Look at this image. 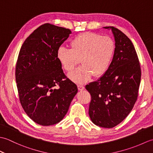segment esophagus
<instances>
[{"instance_id": "esophagus-1", "label": "esophagus", "mask_w": 153, "mask_h": 153, "mask_svg": "<svg viewBox=\"0 0 153 153\" xmlns=\"http://www.w3.org/2000/svg\"><path fill=\"white\" fill-rule=\"evenodd\" d=\"M77 88H78L79 91H82L85 89V87L82 85H77Z\"/></svg>"}]
</instances>
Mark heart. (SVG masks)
I'll return each mask as SVG.
<instances>
[{
    "label": "heart",
    "instance_id": "1",
    "mask_svg": "<svg viewBox=\"0 0 153 153\" xmlns=\"http://www.w3.org/2000/svg\"><path fill=\"white\" fill-rule=\"evenodd\" d=\"M71 49L60 47L57 58L68 72L72 71L80 62L82 66L68 74V77L77 83H83L91 78L103 76L108 70L115 50L114 42L108 36L93 32H83L76 35L70 43Z\"/></svg>",
    "mask_w": 153,
    "mask_h": 153
}]
</instances>
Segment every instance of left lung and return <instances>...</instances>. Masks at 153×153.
<instances>
[{"label":"left lung","mask_w":153,"mask_h":153,"mask_svg":"<svg viewBox=\"0 0 153 153\" xmlns=\"http://www.w3.org/2000/svg\"><path fill=\"white\" fill-rule=\"evenodd\" d=\"M112 60L106 73L85 86L91 95L89 114L95 125L112 128L121 123L131 111L138 97L141 68L131 40L114 27Z\"/></svg>","instance_id":"left-lung-1"}]
</instances>
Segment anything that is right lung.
<instances>
[{"instance_id": "right-lung-1", "label": "right lung", "mask_w": 153, "mask_h": 153, "mask_svg": "<svg viewBox=\"0 0 153 153\" xmlns=\"http://www.w3.org/2000/svg\"><path fill=\"white\" fill-rule=\"evenodd\" d=\"M71 33L69 29L45 24L25 39L19 51L16 66L19 101L27 116L41 126L60 122L77 93L57 58L58 50Z\"/></svg>"}]
</instances>
